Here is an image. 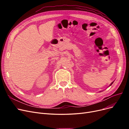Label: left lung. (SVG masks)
I'll list each match as a JSON object with an SVG mask.
<instances>
[{
  "instance_id": "1",
  "label": "left lung",
  "mask_w": 129,
  "mask_h": 129,
  "mask_svg": "<svg viewBox=\"0 0 129 129\" xmlns=\"http://www.w3.org/2000/svg\"><path fill=\"white\" fill-rule=\"evenodd\" d=\"M113 83H114V82H112V83L110 84V85H111V84H112Z\"/></svg>"
}]
</instances>
